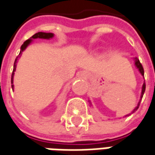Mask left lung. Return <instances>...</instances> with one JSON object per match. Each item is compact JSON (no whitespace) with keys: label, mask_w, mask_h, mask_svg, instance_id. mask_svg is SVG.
Segmentation results:
<instances>
[{"label":"left lung","mask_w":155,"mask_h":155,"mask_svg":"<svg viewBox=\"0 0 155 155\" xmlns=\"http://www.w3.org/2000/svg\"><path fill=\"white\" fill-rule=\"evenodd\" d=\"M134 59H135V66L137 67V68L139 69V71H140V73L141 74V75H142V76H144V69H143V67H142L141 63L140 62V59H138V58H134ZM145 90H146V84H145V82H144V84H143V86H142V90H141L140 98L143 97V95H144V93H145ZM140 101H141V99L140 100L139 104H138V106L133 110L132 113H133L135 110H138V108H139V106H140ZM127 116H129V115H126L125 117H127Z\"/></svg>","instance_id":"8db88e82"}]
</instances>
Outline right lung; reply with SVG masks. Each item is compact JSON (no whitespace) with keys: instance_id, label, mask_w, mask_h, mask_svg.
Returning <instances> with one entry per match:
<instances>
[{"instance_id":"add662e5","label":"right lung","mask_w":155,"mask_h":155,"mask_svg":"<svg viewBox=\"0 0 155 155\" xmlns=\"http://www.w3.org/2000/svg\"><path fill=\"white\" fill-rule=\"evenodd\" d=\"M53 34L52 33H45V32H38V33H36V34H34L33 36H32L31 38H30V39H28V40H26V41L23 43V45H22V46H21V51H20V53H19V55L16 57V59L15 60V63H14V69H13V73H12V75H11V87H12V89H14V85H13V79H14V74H15V68H16V63H17V60H18V58L20 57V55L22 54V52H23V51L26 49V47L31 43L32 39H35V38H43V39H50L51 38H53Z\"/></svg>"}]
</instances>
